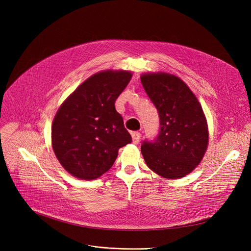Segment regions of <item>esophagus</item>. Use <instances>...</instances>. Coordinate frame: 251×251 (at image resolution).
<instances>
[{
  "label": "esophagus",
  "mask_w": 251,
  "mask_h": 251,
  "mask_svg": "<svg viewBox=\"0 0 251 251\" xmlns=\"http://www.w3.org/2000/svg\"><path fill=\"white\" fill-rule=\"evenodd\" d=\"M139 138H140V133H139V132H133V133H132V140H133V143L137 144L138 141H139Z\"/></svg>",
  "instance_id": "esophagus-1"
}]
</instances>
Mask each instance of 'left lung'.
<instances>
[{
    "label": "left lung",
    "mask_w": 251,
    "mask_h": 251,
    "mask_svg": "<svg viewBox=\"0 0 251 251\" xmlns=\"http://www.w3.org/2000/svg\"><path fill=\"white\" fill-rule=\"evenodd\" d=\"M160 117V132L144 140L141 153L148 167L167 179H179L199 166L206 151L208 128L201 105L186 83L157 72L140 76Z\"/></svg>",
    "instance_id": "8db88e82"
}]
</instances>
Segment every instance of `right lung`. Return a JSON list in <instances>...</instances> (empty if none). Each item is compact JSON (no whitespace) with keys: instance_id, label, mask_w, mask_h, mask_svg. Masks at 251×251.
<instances>
[{"instance_id":"obj_1","label":"right lung","mask_w":251,"mask_h":251,"mask_svg":"<svg viewBox=\"0 0 251 251\" xmlns=\"http://www.w3.org/2000/svg\"><path fill=\"white\" fill-rule=\"evenodd\" d=\"M129 71L105 70L79 85L59 108L51 146L72 176L94 180L111 169L118 151L132 141L115 101L129 83Z\"/></svg>"}]
</instances>
